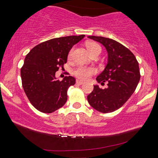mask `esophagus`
I'll list each match as a JSON object with an SVG mask.
<instances>
[{"label":"esophagus","mask_w":158,"mask_h":158,"mask_svg":"<svg viewBox=\"0 0 158 158\" xmlns=\"http://www.w3.org/2000/svg\"><path fill=\"white\" fill-rule=\"evenodd\" d=\"M76 83L77 84H79V85H81L83 84H84V82H83L82 81H81V80H77Z\"/></svg>","instance_id":"obj_1"}]
</instances>
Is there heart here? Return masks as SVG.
Listing matches in <instances>:
<instances>
[{
	"label": "heart",
	"instance_id": "b5f03b06",
	"mask_svg": "<svg viewBox=\"0 0 158 158\" xmlns=\"http://www.w3.org/2000/svg\"><path fill=\"white\" fill-rule=\"evenodd\" d=\"M86 47L90 54L95 53L96 52H101V47L98 43L94 42H88L86 43ZM72 52L73 51H70L69 53V58L71 57ZM96 73V69L93 67H86L79 65L74 69L73 74L74 76H76L77 78L81 80H87L89 79L91 75L94 74Z\"/></svg>",
	"mask_w": 158,
	"mask_h": 158
}]
</instances>
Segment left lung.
Instances as JSON below:
<instances>
[{
    "instance_id": "8db88e82",
    "label": "left lung",
    "mask_w": 158,
    "mask_h": 158,
    "mask_svg": "<svg viewBox=\"0 0 158 158\" xmlns=\"http://www.w3.org/2000/svg\"><path fill=\"white\" fill-rule=\"evenodd\" d=\"M103 45L107 52V63L96 78L101 85L107 83V88L100 89L94 85V89L87 96L93 109L109 113L117 110L133 94L140 80L139 63L130 51L114 40L99 36H88Z\"/></svg>"
}]
</instances>
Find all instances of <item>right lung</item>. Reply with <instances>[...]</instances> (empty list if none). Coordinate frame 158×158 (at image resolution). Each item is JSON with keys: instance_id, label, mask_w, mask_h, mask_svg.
Returning a JSON list of instances; mask_svg holds the SVG:
<instances>
[{"instance_id": "obj_1", "label": "right lung", "mask_w": 158, "mask_h": 158, "mask_svg": "<svg viewBox=\"0 0 158 158\" xmlns=\"http://www.w3.org/2000/svg\"><path fill=\"white\" fill-rule=\"evenodd\" d=\"M84 37L81 35L49 40L37 44L26 55L21 69L22 86L30 102L38 111L50 114L65 104L68 89L76 80L67 76L60 81L56 72L63 68L69 51Z\"/></svg>"}]
</instances>
